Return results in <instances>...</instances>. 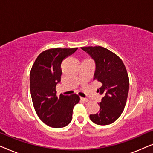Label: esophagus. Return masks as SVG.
I'll return each mask as SVG.
<instances>
[{
  "instance_id": "1",
  "label": "esophagus",
  "mask_w": 153,
  "mask_h": 153,
  "mask_svg": "<svg viewBox=\"0 0 153 153\" xmlns=\"http://www.w3.org/2000/svg\"><path fill=\"white\" fill-rule=\"evenodd\" d=\"M81 100H82V101L85 102H86L88 101V99H87V98H84V97H81Z\"/></svg>"
}]
</instances>
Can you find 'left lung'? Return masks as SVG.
Masks as SVG:
<instances>
[{"instance_id": "obj_1", "label": "left lung", "mask_w": 153, "mask_h": 153, "mask_svg": "<svg viewBox=\"0 0 153 153\" xmlns=\"http://www.w3.org/2000/svg\"><path fill=\"white\" fill-rule=\"evenodd\" d=\"M95 62L94 80L101 83L97 90L102 98L99 113L90 115L95 124L106 125L120 116L129 91V76L123 60L116 54L102 47H81Z\"/></svg>"}]
</instances>
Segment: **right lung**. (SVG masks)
<instances>
[{"label":"right lung","instance_id":"right-lung-1","mask_svg":"<svg viewBox=\"0 0 153 153\" xmlns=\"http://www.w3.org/2000/svg\"><path fill=\"white\" fill-rule=\"evenodd\" d=\"M78 48L47 49L39 54L30 73L31 98L36 114L44 123L54 128L68 125L72 119L73 108L80 97L76 94L56 95V86L61 78V62Z\"/></svg>","mask_w":153,"mask_h":153}]
</instances>
